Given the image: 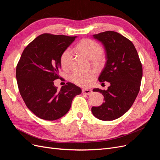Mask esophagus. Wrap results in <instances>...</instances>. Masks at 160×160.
Instances as JSON below:
<instances>
[{
  "instance_id": "1",
  "label": "esophagus",
  "mask_w": 160,
  "mask_h": 160,
  "mask_svg": "<svg viewBox=\"0 0 160 160\" xmlns=\"http://www.w3.org/2000/svg\"><path fill=\"white\" fill-rule=\"evenodd\" d=\"M82 93L84 95H90L92 93V91L91 89H83L82 90Z\"/></svg>"
}]
</instances>
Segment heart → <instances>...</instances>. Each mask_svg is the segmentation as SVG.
<instances>
[{
    "label": "heart",
    "instance_id": "obj_1",
    "mask_svg": "<svg viewBox=\"0 0 160 160\" xmlns=\"http://www.w3.org/2000/svg\"><path fill=\"white\" fill-rule=\"evenodd\" d=\"M77 49L93 61L95 65H99L102 61L103 48L96 41L85 38L81 40L77 45ZM72 60V52L70 48H67L61 54L60 62L62 68L67 69L70 66ZM95 77V72L93 71H75L71 75V80L75 84L88 87L91 84Z\"/></svg>",
    "mask_w": 160,
    "mask_h": 160
}]
</instances>
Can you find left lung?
<instances>
[{
	"label": "left lung",
	"instance_id": "1",
	"mask_svg": "<svg viewBox=\"0 0 160 160\" xmlns=\"http://www.w3.org/2000/svg\"><path fill=\"white\" fill-rule=\"evenodd\" d=\"M93 38L102 43L106 63L99 81L109 82L107 90L98 88L104 96V102L99 107H92L95 118L103 121L118 119L132 107L139 91L143 75L141 61L132 41L115 31H105L93 35Z\"/></svg>",
	"mask_w": 160,
	"mask_h": 160
}]
</instances>
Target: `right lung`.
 <instances>
[{
	"mask_svg": "<svg viewBox=\"0 0 160 160\" xmlns=\"http://www.w3.org/2000/svg\"><path fill=\"white\" fill-rule=\"evenodd\" d=\"M77 37L42 34L24 49L16 69L18 88L23 101L41 119L53 121L64 116L79 87L67 83L60 90L54 85L59 78L61 54Z\"/></svg>",
	"mask_w": 160,
	"mask_h": 160,
	"instance_id": "add662e5",
	"label": "right lung"
}]
</instances>
